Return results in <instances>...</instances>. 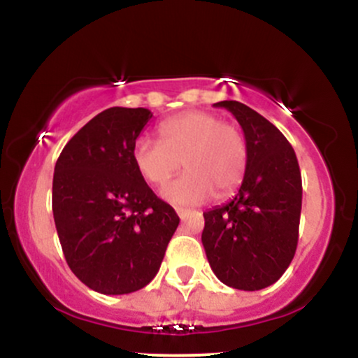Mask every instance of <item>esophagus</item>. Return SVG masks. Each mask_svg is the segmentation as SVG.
<instances>
[{
	"mask_svg": "<svg viewBox=\"0 0 358 358\" xmlns=\"http://www.w3.org/2000/svg\"><path fill=\"white\" fill-rule=\"evenodd\" d=\"M175 210H176V213H178L180 219H183V217H187V213H190V210H188V208H182V207L175 208Z\"/></svg>",
	"mask_w": 358,
	"mask_h": 358,
	"instance_id": "1",
	"label": "esophagus"
}]
</instances>
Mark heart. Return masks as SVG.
<instances>
[{"instance_id":"obj_1","label":"heart","mask_w":358,"mask_h":358,"mask_svg":"<svg viewBox=\"0 0 358 358\" xmlns=\"http://www.w3.org/2000/svg\"><path fill=\"white\" fill-rule=\"evenodd\" d=\"M159 141L139 136L131 158L141 178L163 185L178 168L187 171L163 187L162 195L175 205H196L210 196L225 199L241 187L248 171L249 150L244 133L205 110L178 114L158 126Z\"/></svg>"}]
</instances>
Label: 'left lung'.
Instances as JSON below:
<instances>
[{"instance_id":"8db88e82","label":"left lung","mask_w":358,"mask_h":358,"mask_svg":"<svg viewBox=\"0 0 358 358\" xmlns=\"http://www.w3.org/2000/svg\"><path fill=\"white\" fill-rule=\"evenodd\" d=\"M213 106L241 124L249 163L231 202L203 212L202 244L224 285L257 291L274 285L296 252L301 173L294 150L273 122L237 101Z\"/></svg>"}]
</instances>
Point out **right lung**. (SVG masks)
I'll return each instance as SVG.
<instances>
[{
  "instance_id": "add662e5",
  "label": "right lung",
  "mask_w": 358,
  "mask_h": 358,
  "mask_svg": "<svg viewBox=\"0 0 358 358\" xmlns=\"http://www.w3.org/2000/svg\"><path fill=\"white\" fill-rule=\"evenodd\" d=\"M151 117L145 108L102 110L65 145L53 171L52 210L65 261L101 294L145 287L180 224L131 158Z\"/></svg>"
}]
</instances>
